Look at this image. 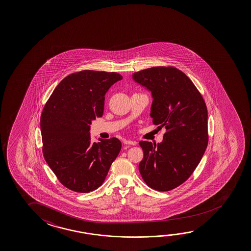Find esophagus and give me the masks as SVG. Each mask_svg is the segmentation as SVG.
Returning a JSON list of instances; mask_svg holds the SVG:
<instances>
[{
    "instance_id": "obj_1",
    "label": "esophagus",
    "mask_w": 251,
    "mask_h": 251,
    "mask_svg": "<svg viewBox=\"0 0 251 251\" xmlns=\"http://www.w3.org/2000/svg\"><path fill=\"white\" fill-rule=\"evenodd\" d=\"M124 144H127V145H136V142L135 141H129V140H124Z\"/></svg>"
}]
</instances>
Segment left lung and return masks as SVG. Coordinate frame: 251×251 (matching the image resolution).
I'll list each match as a JSON object with an SVG mask.
<instances>
[{
  "label": "left lung",
  "mask_w": 251,
  "mask_h": 251,
  "mask_svg": "<svg viewBox=\"0 0 251 251\" xmlns=\"http://www.w3.org/2000/svg\"><path fill=\"white\" fill-rule=\"evenodd\" d=\"M132 78L151 92L153 124L166 128L160 144L140 142L141 176L152 189L171 191L188 179L207 147L205 101L192 80L173 66L139 71Z\"/></svg>",
  "instance_id": "obj_1"
}]
</instances>
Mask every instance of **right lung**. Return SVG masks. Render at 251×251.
<instances>
[{"label": "right lung", "mask_w": 251, "mask_h": 251, "mask_svg": "<svg viewBox=\"0 0 251 251\" xmlns=\"http://www.w3.org/2000/svg\"><path fill=\"white\" fill-rule=\"evenodd\" d=\"M123 76L84 70L68 75L50 96L40 119L46 163L66 188L77 193L97 189L118 156L120 140L91 143L90 125L101 117L105 95Z\"/></svg>", "instance_id": "right-lung-1"}]
</instances>
